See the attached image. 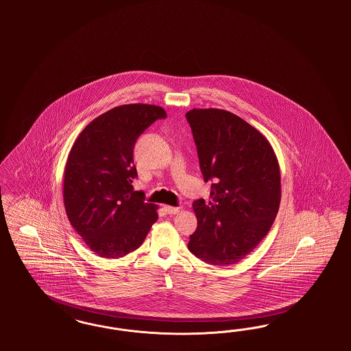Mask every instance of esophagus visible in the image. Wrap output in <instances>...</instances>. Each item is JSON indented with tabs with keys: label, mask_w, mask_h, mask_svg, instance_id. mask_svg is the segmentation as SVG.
<instances>
[{
	"label": "esophagus",
	"mask_w": 351,
	"mask_h": 351,
	"mask_svg": "<svg viewBox=\"0 0 351 351\" xmlns=\"http://www.w3.org/2000/svg\"><path fill=\"white\" fill-rule=\"evenodd\" d=\"M165 211L169 215H176L180 211V208L179 207H172V206H165Z\"/></svg>",
	"instance_id": "esophagus-1"
}]
</instances>
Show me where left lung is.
Returning <instances> with one entry per match:
<instances>
[{
	"mask_svg": "<svg viewBox=\"0 0 351 351\" xmlns=\"http://www.w3.org/2000/svg\"><path fill=\"white\" fill-rule=\"evenodd\" d=\"M203 180L211 181L208 202L193 203L198 220L188 248L211 265L235 264L270 230L280 203L276 153L256 128L221 109L186 114Z\"/></svg>",
	"mask_w": 351,
	"mask_h": 351,
	"instance_id": "obj_1",
	"label": "left lung"
}]
</instances>
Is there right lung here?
Segmentation results:
<instances>
[{
  "instance_id": "obj_1",
  "label": "right lung",
  "mask_w": 351,
  "mask_h": 351,
  "mask_svg": "<svg viewBox=\"0 0 351 351\" xmlns=\"http://www.w3.org/2000/svg\"><path fill=\"white\" fill-rule=\"evenodd\" d=\"M166 117L160 106H117L88 123L71 149L64 171L65 211L100 257L135 251L158 219L156 206L144 202L143 191H134V147L152 123Z\"/></svg>"
}]
</instances>
